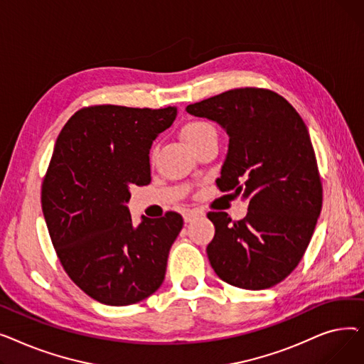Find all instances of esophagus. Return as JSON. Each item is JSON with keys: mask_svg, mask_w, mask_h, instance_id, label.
<instances>
[{"mask_svg": "<svg viewBox=\"0 0 364 364\" xmlns=\"http://www.w3.org/2000/svg\"><path fill=\"white\" fill-rule=\"evenodd\" d=\"M198 217H200V213H198V211H186L184 215H183V218H184L186 223H192V221L196 220Z\"/></svg>", "mask_w": 364, "mask_h": 364, "instance_id": "obj_1", "label": "esophagus"}]
</instances>
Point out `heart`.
I'll return each mask as SVG.
<instances>
[{
	"instance_id": "heart-1",
	"label": "heart",
	"mask_w": 364,
	"mask_h": 364,
	"mask_svg": "<svg viewBox=\"0 0 364 364\" xmlns=\"http://www.w3.org/2000/svg\"><path fill=\"white\" fill-rule=\"evenodd\" d=\"M211 137H217V131H215L214 125H211L209 122H205V121H190L181 129V139L192 150L198 144H200L202 141L211 139Z\"/></svg>"
}]
</instances>
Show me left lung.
Returning a JSON list of instances; mask_svg holds the SVG:
<instances>
[{
    "mask_svg": "<svg viewBox=\"0 0 364 364\" xmlns=\"http://www.w3.org/2000/svg\"><path fill=\"white\" fill-rule=\"evenodd\" d=\"M217 122L228 150L217 186L247 200L243 220L209 213L215 225L206 254L217 276L261 291L288 277L311 240L321 211V181L307 127L274 91L236 88L186 107Z\"/></svg>",
    "mask_w": 364,
    "mask_h": 364,
    "instance_id": "obj_1",
    "label": "left lung"
}]
</instances>
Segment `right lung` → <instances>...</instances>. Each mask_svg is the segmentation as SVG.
I'll return each mask as SVG.
<instances>
[{
    "label": "right lung",
    "mask_w": 364,
    "mask_h": 364,
    "mask_svg": "<svg viewBox=\"0 0 364 364\" xmlns=\"http://www.w3.org/2000/svg\"><path fill=\"white\" fill-rule=\"evenodd\" d=\"M177 107H84L57 137L41 203L54 250L68 276L95 301L136 304L159 289L183 217H141L134 225L131 187L150 183L153 140Z\"/></svg>",
    "instance_id": "add662e5"
}]
</instances>
